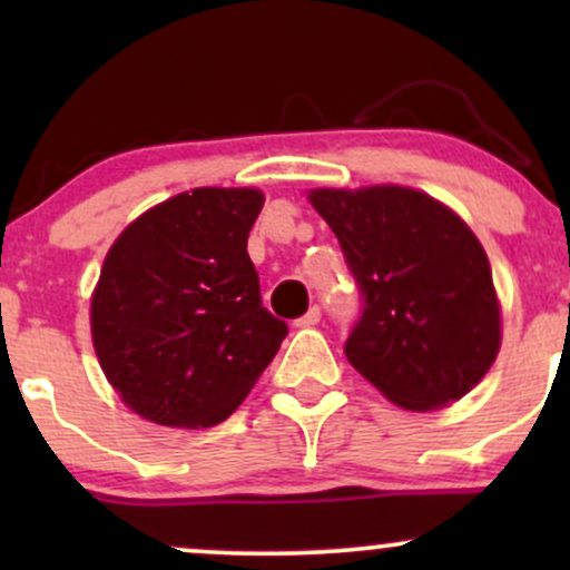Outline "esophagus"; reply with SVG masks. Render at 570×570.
I'll return each instance as SVG.
<instances>
[{
	"label": "esophagus",
	"instance_id": "obj_1",
	"mask_svg": "<svg viewBox=\"0 0 570 570\" xmlns=\"http://www.w3.org/2000/svg\"><path fill=\"white\" fill-rule=\"evenodd\" d=\"M318 322H322V307L313 305L311 311L305 313V316H299V318H297V326H316Z\"/></svg>",
	"mask_w": 570,
	"mask_h": 570
}]
</instances>
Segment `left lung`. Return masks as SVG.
<instances>
[{"mask_svg":"<svg viewBox=\"0 0 570 570\" xmlns=\"http://www.w3.org/2000/svg\"><path fill=\"white\" fill-rule=\"evenodd\" d=\"M362 297L345 356L404 410L444 407L485 377L501 316L485 248L410 187L313 189Z\"/></svg>","mask_w":570,"mask_h":570,"instance_id":"8db88e82","label":"left lung"}]
</instances>
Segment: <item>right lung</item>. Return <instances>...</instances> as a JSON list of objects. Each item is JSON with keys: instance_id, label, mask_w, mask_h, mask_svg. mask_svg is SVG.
Wrapping results in <instances>:
<instances>
[{"instance_id": "add662e5", "label": "right lung", "mask_w": 570, "mask_h": 570, "mask_svg": "<svg viewBox=\"0 0 570 570\" xmlns=\"http://www.w3.org/2000/svg\"><path fill=\"white\" fill-rule=\"evenodd\" d=\"M259 189L198 187L122 230L90 303L94 348L122 402L176 429L217 426L289 326L263 305L246 240Z\"/></svg>"}]
</instances>
